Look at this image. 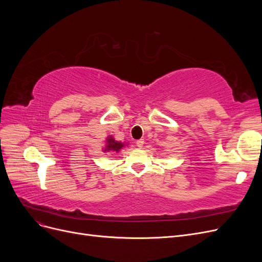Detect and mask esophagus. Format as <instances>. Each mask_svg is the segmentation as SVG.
<instances>
[{
  "instance_id": "esophagus-1",
  "label": "esophagus",
  "mask_w": 262,
  "mask_h": 262,
  "mask_svg": "<svg viewBox=\"0 0 262 262\" xmlns=\"http://www.w3.org/2000/svg\"><path fill=\"white\" fill-rule=\"evenodd\" d=\"M136 144H137V146L138 147H140V148H142V147H143V144H144V140H138L137 142H136Z\"/></svg>"
}]
</instances>
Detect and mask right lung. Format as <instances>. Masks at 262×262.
I'll return each instance as SVG.
<instances>
[{"instance_id": "right-lung-1", "label": "right lung", "mask_w": 262, "mask_h": 262, "mask_svg": "<svg viewBox=\"0 0 262 262\" xmlns=\"http://www.w3.org/2000/svg\"><path fill=\"white\" fill-rule=\"evenodd\" d=\"M122 146H123V144L121 143V142H117L113 138H109V139H107V145L105 148V152L106 150H115V152H119Z\"/></svg>"}]
</instances>
